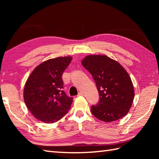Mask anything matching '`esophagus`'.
Listing matches in <instances>:
<instances>
[{
	"instance_id": "obj_1",
	"label": "esophagus",
	"mask_w": 159,
	"mask_h": 159,
	"mask_svg": "<svg viewBox=\"0 0 159 159\" xmlns=\"http://www.w3.org/2000/svg\"><path fill=\"white\" fill-rule=\"evenodd\" d=\"M83 93L82 92H80L79 93H78V96H83Z\"/></svg>"
}]
</instances>
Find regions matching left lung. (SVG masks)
Listing matches in <instances>:
<instances>
[{"mask_svg": "<svg viewBox=\"0 0 159 159\" xmlns=\"http://www.w3.org/2000/svg\"><path fill=\"white\" fill-rule=\"evenodd\" d=\"M82 65L92 74L100 100L91 112L98 119L111 122L124 117L133 102L134 92L130 77L120 64L106 55H89Z\"/></svg>", "mask_w": 159, "mask_h": 159, "instance_id": "1", "label": "left lung"}]
</instances>
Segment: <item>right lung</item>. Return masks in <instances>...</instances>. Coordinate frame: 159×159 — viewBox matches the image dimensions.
I'll return each mask as SVG.
<instances>
[{
	"mask_svg": "<svg viewBox=\"0 0 159 159\" xmlns=\"http://www.w3.org/2000/svg\"><path fill=\"white\" fill-rule=\"evenodd\" d=\"M72 59L63 57L47 60L37 66L26 80L24 100L36 119L54 123L69 111L73 98L63 90L62 74Z\"/></svg>",
	"mask_w": 159,
	"mask_h": 159,
	"instance_id": "obj_1",
	"label": "right lung"
}]
</instances>
